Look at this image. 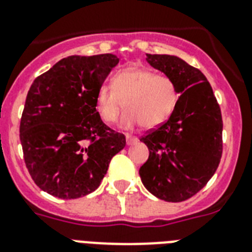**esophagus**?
<instances>
[{
  "label": "esophagus",
  "instance_id": "obj_1",
  "mask_svg": "<svg viewBox=\"0 0 252 252\" xmlns=\"http://www.w3.org/2000/svg\"><path fill=\"white\" fill-rule=\"evenodd\" d=\"M126 145H134L136 142L138 141V138L136 136H132V134H126Z\"/></svg>",
  "mask_w": 252,
  "mask_h": 252
}]
</instances>
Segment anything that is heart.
Wrapping results in <instances>:
<instances>
[{
    "mask_svg": "<svg viewBox=\"0 0 252 252\" xmlns=\"http://www.w3.org/2000/svg\"><path fill=\"white\" fill-rule=\"evenodd\" d=\"M179 100L175 81L165 74L141 66H128L115 73L111 86L100 85L95 93L94 106L99 119L106 124L116 122L123 102L126 112L122 126L141 124L146 129L157 128L168 120Z\"/></svg>",
    "mask_w": 252,
    "mask_h": 252,
    "instance_id": "1",
    "label": "heart"
}]
</instances>
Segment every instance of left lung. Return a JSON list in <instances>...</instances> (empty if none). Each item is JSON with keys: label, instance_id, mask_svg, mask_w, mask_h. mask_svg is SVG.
<instances>
[{"label": "left lung", "instance_id": "8db88e82", "mask_svg": "<svg viewBox=\"0 0 252 252\" xmlns=\"http://www.w3.org/2000/svg\"><path fill=\"white\" fill-rule=\"evenodd\" d=\"M146 61L175 81L180 96L167 122L141 137L149 158L138 174L150 193L179 203L196 195L219 167L221 110L199 69L170 55H146Z\"/></svg>", "mask_w": 252, "mask_h": 252}]
</instances>
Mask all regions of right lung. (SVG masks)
<instances>
[{
  "instance_id": "right-lung-1",
  "label": "right lung",
  "mask_w": 252,
  "mask_h": 252,
  "mask_svg": "<svg viewBox=\"0 0 252 252\" xmlns=\"http://www.w3.org/2000/svg\"><path fill=\"white\" fill-rule=\"evenodd\" d=\"M119 63L115 55L69 56L36 77L19 126L26 167L37 187L59 199L95 191L126 136L95 111V93Z\"/></svg>"
}]
</instances>
